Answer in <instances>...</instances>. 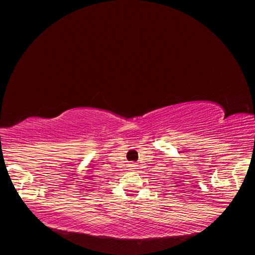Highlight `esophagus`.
Masks as SVG:
<instances>
[{
    "label": "esophagus",
    "instance_id": "34e87169",
    "mask_svg": "<svg viewBox=\"0 0 255 255\" xmlns=\"http://www.w3.org/2000/svg\"><path fill=\"white\" fill-rule=\"evenodd\" d=\"M136 167H137V165H136L135 163H130V164L128 165V168L130 169V170H135Z\"/></svg>",
    "mask_w": 255,
    "mask_h": 255
}]
</instances>
